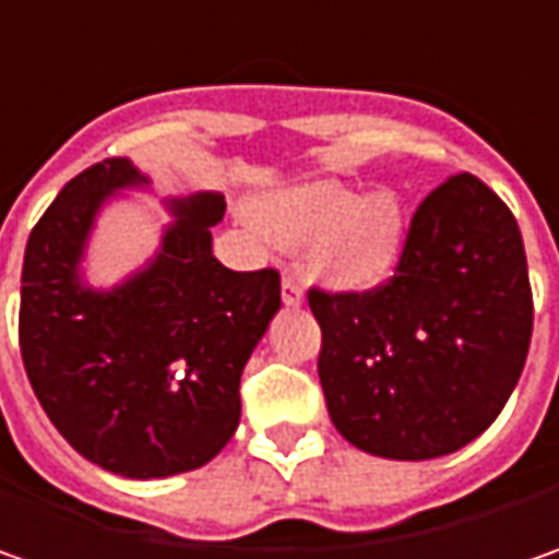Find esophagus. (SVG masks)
Wrapping results in <instances>:
<instances>
[{
	"label": "esophagus",
	"instance_id": "34e87169",
	"mask_svg": "<svg viewBox=\"0 0 559 559\" xmlns=\"http://www.w3.org/2000/svg\"><path fill=\"white\" fill-rule=\"evenodd\" d=\"M305 301V292H301V286L292 280V276H286L283 280V305H289V308H298Z\"/></svg>",
	"mask_w": 559,
	"mask_h": 559
}]
</instances>
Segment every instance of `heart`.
I'll list each match as a JSON object with an SVG mask.
<instances>
[{"instance_id":"obj_1","label":"heart","mask_w":559,"mask_h":559,"mask_svg":"<svg viewBox=\"0 0 559 559\" xmlns=\"http://www.w3.org/2000/svg\"><path fill=\"white\" fill-rule=\"evenodd\" d=\"M254 221L276 246H308V270L338 289H364L395 267L404 214L392 192L360 195L338 180H308L267 192Z\"/></svg>"}]
</instances>
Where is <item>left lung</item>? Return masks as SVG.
I'll list each match as a JSON object with an SVG mask.
<instances>
[{"label": "left lung", "mask_w": 559, "mask_h": 559, "mask_svg": "<svg viewBox=\"0 0 559 559\" xmlns=\"http://www.w3.org/2000/svg\"><path fill=\"white\" fill-rule=\"evenodd\" d=\"M308 305L323 333L317 373L333 426L389 461H432L483 436L532 338L520 226L473 174L426 195L385 286L311 289Z\"/></svg>", "instance_id": "8db88e82"}]
</instances>
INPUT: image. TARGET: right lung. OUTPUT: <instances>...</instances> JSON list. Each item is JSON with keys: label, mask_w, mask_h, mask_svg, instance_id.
Returning a JSON list of instances; mask_svg holds the SVG:
<instances>
[{"label": "right lung", "mask_w": 559, "mask_h": 559, "mask_svg": "<svg viewBox=\"0 0 559 559\" xmlns=\"http://www.w3.org/2000/svg\"><path fill=\"white\" fill-rule=\"evenodd\" d=\"M148 177L130 158L76 174L33 226L21 273V357L33 392L76 454L123 479H167L233 439L248 357L280 311V273L224 267L211 226L224 195L170 199L145 267L111 289L83 276L98 211Z\"/></svg>", "instance_id": "right-lung-1"}]
</instances>
